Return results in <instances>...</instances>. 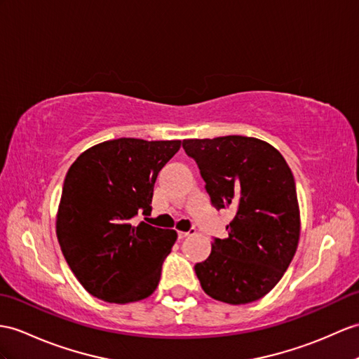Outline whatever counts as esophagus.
<instances>
[{
	"label": "esophagus",
	"mask_w": 359,
	"mask_h": 359,
	"mask_svg": "<svg viewBox=\"0 0 359 359\" xmlns=\"http://www.w3.org/2000/svg\"><path fill=\"white\" fill-rule=\"evenodd\" d=\"M195 233H196L195 229H190L189 231H178V238H180V239H184V238H189V236L195 234Z\"/></svg>",
	"instance_id": "esophagus-1"
}]
</instances>
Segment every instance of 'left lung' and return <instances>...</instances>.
Wrapping results in <instances>:
<instances>
[{
	"label": "left lung",
	"instance_id": "1",
	"mask_svg": "<svg viewBox=\"0 0 359 359\" xmlns=\"http://www.w3.org/2000/svg\"><path fill=\"white\" fill-rule=\"evenodd\" d=\"M182 147L198 164L217 208H230L229 238L195 265L207 295L245 304L266 295L283 277L300 239L294 175L274 146L255 137L190 138Z\"/></svg>",
	"mask_w": 359,
	"mask_h": 359
}]
</instances>
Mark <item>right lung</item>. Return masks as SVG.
Here are the masks:
<instances>
[{
    "label": "right lung",
    "mask_w": 359,
    "mask_h": 359,
    "mask_svg": "<svg viewBox=\"0 0 359 359\" xmlns=\"http://www.w3.org/2000/svg\"><path fill=\"white\" fill-rule=\"evenodd\" d=\"M181 140L117 138L95 144L68 169L56 216L60 250L91 295L108 303L147 299L178 234L134 217L151 215L158 172Z\"/></svg>",
    "instance_id": "right-lung-1"
}]
</instances>
